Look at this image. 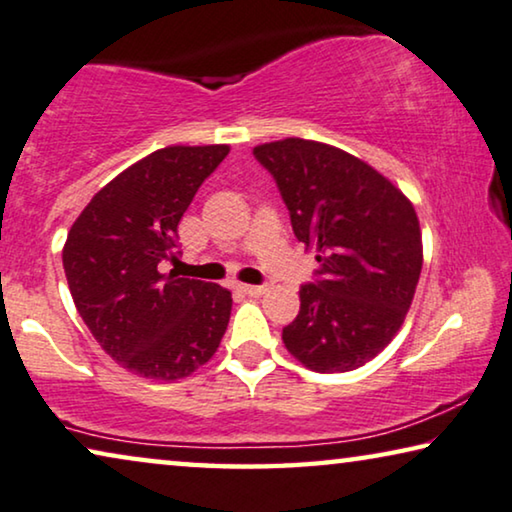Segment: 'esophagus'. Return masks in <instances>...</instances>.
I'll return each mask as SVG.
<instances>
[{
	"instance_id": "obj_1",
	"label": "esophagus",
	"mask_w": 512,
	"mask_h": 512,
	"mask_svg": "<svg viewBox=\"0 0 512 512\" xmlns=\"http://www.w3.org/2000/svg\"><path fill=\"white\" fill-rule=\"evenodd\" d=\"M239 290L243 294H248V297H259V294L264 292L262 285H239Z\"/></svg>"
}]
</instances>
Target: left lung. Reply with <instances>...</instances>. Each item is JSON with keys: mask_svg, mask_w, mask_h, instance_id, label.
<instances>
[{"mask_svg": "<svg viewBox=\"0 0 512 512\" xmlns=\"http://www.w3.org/2000/svg\"><path fill=\"white\" fill-rule=\"evenodd\" d=\"M278 185L292 232L320 269L283 329L290 355L318 373L371 362L397 336L422 271L415 208L369 164L334 146L283 139L253 150Z\"/></svg>", "mask_w": 512, "mask_h": 512, "instance_id": "1", "label": "left lung"}]
</instances>
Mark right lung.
I'll list each match as a JSON object with an SVG mask.
<instances>
[{
	"instance_id": "right-lung-1",
	"label": "right lung",
	"mask_w": 512,
	"mask_h": 512,
	"mask_svg": "<svg viewBox=\"0 0 512 512\" xmlns=\"http://www.w3.org/2000/svg\"><path fill=\"white\" fill-rule=\"evenodd\" d=\"M229 146H169L115 176L67 234L62 264L76 311L122 369L150 380L190 376L225 336L232 292L162 273L174 262L194 194Z\"/></svg>"
}]
</instances>
